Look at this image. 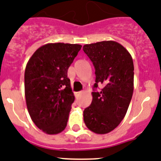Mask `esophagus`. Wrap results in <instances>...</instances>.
<instances>
[{"label": "esophagus", "instance_id": "34e87169", "mask_svg": "<svg viewBox=\"0 0 161 161\" xmlns=\"http://www.w3.org/2000/svg\"><path fill=\"white\" fill-rule=\"evenodd\" d=\"M82 93H83V91H79V92H76V93H75V97H76V98H78V97H79L80 95H82Z\"/></svg>", "mask_w": 161, "mask_h": 161}]
</instances>
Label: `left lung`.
Wrapping results in <instances>:
<instances>
[{"instance_id":"1","label":"left lung","mask_w":161,"mask_h":161,"mask_svg":"<svg viewBox=\"0 0 161 161\" xmlns=\"http://www.w3.org/2000/svg\"><path fill=\"white\" fill-rule=\"evenodd\" d=\"M95 69V83L100 91L92 92V102L83 111L84 123L96 134L113 131L124 119L134 90V65L131 54L115 41L83 46Z\"/></svg>"}]
</instances>
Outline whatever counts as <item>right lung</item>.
I'll list each match as a JSON object with an SVG mask.
<instances>
[{"mask_svg":"<svg viewBox=\"0 0 161 161\" xmlns=\"http://www.w3.org/2000/svg\"><path fill=\"white\" fill-rule=\"evenodd\" d=\"M82 46L48 43L31 56L25 70V95L31 119L43 132L66 128L75 95L67 70Z\"/></svg>","mask_w":161,"mask_h":161,"instance_id":"add662e5","label":"right lung"}]
</instances>
